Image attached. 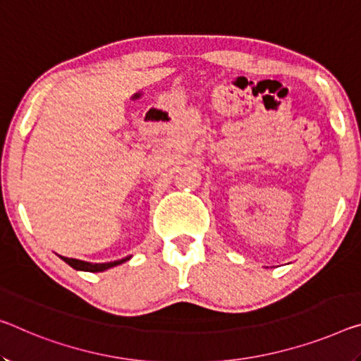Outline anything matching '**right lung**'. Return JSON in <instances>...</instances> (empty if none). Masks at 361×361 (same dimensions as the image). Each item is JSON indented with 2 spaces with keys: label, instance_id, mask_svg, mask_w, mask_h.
I'll list each match as a JSON object with an SVG mask.
<instances>
[{
  "label": "right lung",
  "instance_id": "right-lung-1",
  "mask_svg": "<svg viewBox=\"0 0 361 361\" xmlns=\"http://www.w3.org/2000/svg\"><path fill=\"white\" fill-rule=\"evenodd\" d=\"M62 260L68 263L72 268L75 270H82V271H91V273H98V271H104L109 270V268L117 267L120 263L130 260V257H125L122 260H116V262H109V263H90V262H83V260H77V259H67V257H61Z\"/></svg>",
  "mask_w": 361,
  "mask_h": 361
}]
</instances>
